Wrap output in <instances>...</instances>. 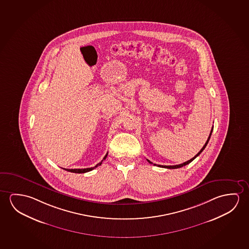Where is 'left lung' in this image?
I'll use <instances>...</instances> for the list:
<instances>
[{"label":"left lung","instance_id":"obj_1","mask_svg":"<svg viewBox=\"0 0 249 249\" xmlns=\"http://www.w3.org/2000/svg\"><path fill=\"white\" fill-rule=\"evenodd\" d=\"M212 131H213V126H212V129H211V134H210V136H209V138H208V140H207L206 143L204 144V145L203 146V148L202 149L200 150L199 151L198 153L196 155V156H194V157L192 158V159H191L190 160L186 161V162H184V163H183V164H179V165H156V164H153V165H157V166H159V167H164V168H167V169H177V168H180V167H183V166H184V165H188V164H190L192 161L194 160H195L196 158L198 156L199 154L200 153H202L203 152V150H204V148L206 147L207 144H208V142H209V141H210V138H211V134H212ZM147 161L149 162L150 164H153L151 161L148 160H147Z\"/></svg>","mask_w":249,"mask_h":249}]
</instances>
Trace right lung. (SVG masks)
<instances>
[{
  "label": "right lung",
  "instance_id": "1",
  "mask_svg": "<svg viewBox=\"0 0 249 249\" xmlns=\"http://www.w3.org/2000/svg\"><path fill=\"white\" fill-rule=\"evenodd\" d=\"M107 154L104 156V160H105L106 158H107ZM104 160H103L101 161V162H99L97 165H95L94 167H90V168H84V169H65V171H68V172H75V173H85V172H90V171H92L93 169L96 168L98 165H102V162L104 161Z\"/></svg>",
  "mask_w": 249,
  "mask_h": 249
}]
</instances>
